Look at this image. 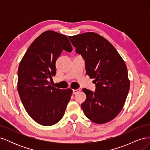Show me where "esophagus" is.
Listing matches in <instances>:
<instances>
[{
  "instance_id": "esophagus-1",
  "label": "esophagus",
  "mask_w": 150,
  "mask_h": 150,
  "mask_svg": "<svg viewBox=\"0 0 150 150\" xmlns=\"http://www.w3.org/2000/svg\"><path fill=\"white\" fill-rule=\"evenodd\" d=\"M81 91L80 89H73L72 90V93H73V94H76L78 93H79Z\"/></svg>"
}]
</instances>
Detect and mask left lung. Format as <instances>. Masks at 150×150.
Here are the masks:
<instances>
[{"label":"left lung","instance_id":"left-lung-1","mask_svg":"<svg viewBox=\"0 0 150 150\" xmlns=\"http://www.w3.org/2000/svg\"><path fill=\"white\" fill-rule=\"evenodd\" d=\"M76 52L85 61L86 74L94 79L96 92L83 89L86 95L81 104L85 115L96 124H104L118 115L130 88L128 69L115 47L103 36L89 32L69 36Z\"/></svg>","mask_w":150,"mask_h":150}]
</instances>
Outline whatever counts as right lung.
Returning <instances> with one entry per match:
<instances>
[{"mask_svg": "<svg viewBox=\"0 0 150 150\" xmlns=\"http://www.w3.org/2000/svg\"><path fill=\"white\" fill-rule=\"evenodd\" d=\"M62 50H72L67 36L45 31L30 44L18 68L17 91L22 104L31 118L43 126L62 119L72 93L71 89L56 88L49 81L56 75V61Z\"/></svg>", "mask_w": 150, "mask_h": 150, "instance_id": "right-lung-1", "label": "right lung"}]
</instances>
